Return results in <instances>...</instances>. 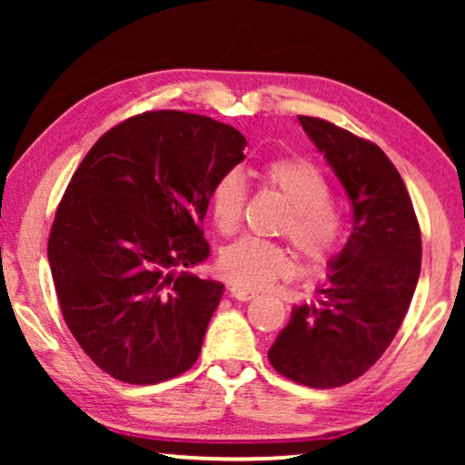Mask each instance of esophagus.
Masks as SVG:
<instances>
[{"label":"esophagus","instance_id":"obj_1","mask_svg":"<svg viewBox=\"0 0 465 465\" xmlns=\"http://www.w3.org/2000/svg\"><path fill=\"white\" fill-rule=\"evenodd\" d=\"M231 296L234 298V301H252V298L258 296V292L253 290H247V288H241V285H232L231 288Z\"/></svg>","mask_w":465,"mask_h":465}]
</instances>
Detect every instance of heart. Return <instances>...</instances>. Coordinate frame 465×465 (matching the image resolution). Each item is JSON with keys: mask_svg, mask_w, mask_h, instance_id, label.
Returning a JSON list of instances; mask_svg holds the SVG:
<instances>
[{"mask_svg": "<svg viewBox=\"0 0 465 465\" xmlns=\"http://www.w3.org/2000/svg\"><path fill=\"white\" fill-rule=\"evenodd\" d=\"M262 180L290 203L292 212L283 231L301 256L311 264H322L332 256L341 241V220L330 205V186L313 164L302 158H277L264 164ZM245 182L237 171H228L215 182L209 194L213 224L222 232H232L243 218ZM218 269L228 282L260 290L294 271V260L283 245L260 237H243L226 245Z\"/></svg>", "mask_w": 465, "mask_h": 465, "instance_id": "heart-1", "label": "heart"}]
</instances>
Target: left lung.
<instances>
[{
    "mask_svg": "<svg viewBox=\"0 0 465 465\" xmlns=\"http://www.w3.org/2000/svg\"><path fill=\"white\" fill-rule=\"evenodd\" d=\"M298 123L345 188L353 228L317 296L292 309L269 360L285 379L330 390L361 377L396 336L421 272V231L379 145L320 118Z\"/></svg>",
    "mask_w": 465,
    "mask_h": 465,
    "instance_id": "obj_1",
    "label": "left lung"
}]
</instances>
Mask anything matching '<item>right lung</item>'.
Wrapping results in <instances>:
<instances>
[{
	"label": "right lung",
	"mask_w": 465,
	"mask_h": 465,
	"mask_svg": "<svg viewBox=\"0 0 465 465\" xmlns=\"http://www.w3.org/2000/svg\"><path fill=\"white\" fill-rule=\"evenodd\" d=\"M245 145L213 118L145 112L107 131L75 169L48 262L67 328L114 379L161 383L199 358L224 283L177 271L209 256V194Z\"/></svg>",
	"instance_id": "right-lung-1"
}]
</instances>
